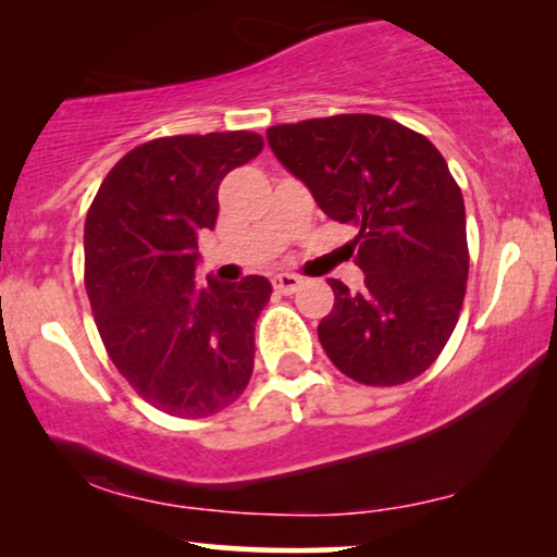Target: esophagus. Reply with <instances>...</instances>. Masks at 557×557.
Returning a JSON list of instances; mask_svg holds the SVG:
<instances>
[{"label":"esophagus","mask_w":557,"mask_h":557,"mask_svg":"<svg viewBox=\"0 0 557 557\" xmlns=\"http://www.w3.org/2000/svg\"><path fill=\"white\" fill-rule=\"evenodd\" d=\"M272 285H274V290H277V293L293 295V293H298V287L302 285V280L298 277V274L280 272V274H274V277H272Z\"/></svg>","instance_id":"esophagus-1"}]
</instances>
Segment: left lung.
<instances>
[{
    "label": "left lung",
    "instance_id": "left-lung-1",
    "mask_svg": "<svg viewBox=\"0 0 557 557\" xmlns=\"http://www.w3.org/2000/svg\"><path fill=\"white\" fill-rule=\"evenodd\" d=\"M287 173L333 221L359 228L364 287L329 280L323 351L372 387L410 382L456 329L469 277L463 196L433 143L374 114H338L267 129Z\"/></svg>",
    "mask_w": 557,
    "mask_h": 557
}]
</instances>
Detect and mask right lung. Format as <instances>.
<instances>
[{
    "label": "right lung",
    "instance_id": "obj_1",
    "mask_svg": "<svg viewBox=\"0 0 557 557\" xmlns=\"http://www.w3.org/2000/svg\"><path fill=\"white\" fill-rule=\"evenodd\" d=\"M259 152L251 132L152 139L111 168L88 209L86 293L103 346L137 395L175 418H209L249 384L270 280L201 283L196 270L221 181Z\"/></svg>",
    "mask_w": 557,
    "mask_h": 557
}]
</instances>
